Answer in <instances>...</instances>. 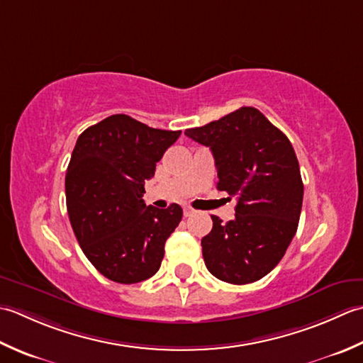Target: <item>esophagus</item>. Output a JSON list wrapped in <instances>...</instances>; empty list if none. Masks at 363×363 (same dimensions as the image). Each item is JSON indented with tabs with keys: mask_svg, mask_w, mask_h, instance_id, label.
I'll return each mask as SVG.
<instances>
[{
	"mask_svg": "<svg viewBox=\"0 0 363 363\" xmlns=\"http://www.w3.org/2000/svg\"><path fill=\"white\" fill-rule=\"evenodd\" d=\"M196 213V210L194 208H191V206H186V208L183 210V214H184V218H189V216H192V214Z\"/></svg>",
	"mask_w": 363,
	"mask_h": 363,
	"instance_id": "34e87169",
	"label": "esophagus"
}]
</instances>
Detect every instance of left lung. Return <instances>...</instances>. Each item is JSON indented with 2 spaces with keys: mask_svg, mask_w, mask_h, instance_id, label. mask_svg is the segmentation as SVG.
Returning a JSON list of instances; mask_svg holds the SVG:
<instances>
[{
  "mask_svg": "<svg viewBox=\"0 0 363 363\" xmlns=\"http://www.w3.org/2000/svg\"><path fill=\"white\" fill-rule=\"evenodd\" d=\"M184 135L210 147L218 189L238 201L233 220L211 216V232L202 238L206 268L228 284L260 280L282 260L298 230L304 184L290 139L252 106Z\"/></svg>",
  "mask_w": 363,
  "mask_h": 363,
  "instance_id": "1",
  "label": "left lung"
}]
</instances>
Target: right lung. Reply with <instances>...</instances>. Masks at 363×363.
Wrapping results in <instances>:
<instances>
[{"mask_svg": "<svg viewBox=\"0 0 363 363\" xmlns=\"http://www.w3.org/2000/svg\"><path fill=\"white\" fill-rule=\"evenodd\" d=\"M180 135L114 114L77 140L65 175L70 224L87 260L113 282L138 284L160 269L183 210L147 206L144 183Z\"/></svg>", "mask_w": 363, "mask_h": 363, "instance_id": "add662e5", "label": "right lung"}]
</instances>
